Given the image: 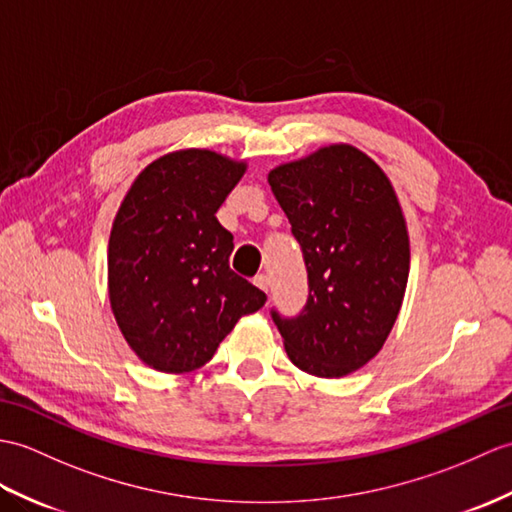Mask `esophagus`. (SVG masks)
Masks as SVG:
<instances>
[{
	"instance_id": "obj_1",
	"label": "esophagus",
	"mask_w": 512,
	"mask_h": 512,
	"mask_svg": "<svg viewBox=\"0 0 512 512\" xmlns=\"http://www.w3.org/2000/svg\"><path fill=\"white\" fill-rule=\"evenodd\" d=\"M253 283L257 285L259 290H264V292H268V288H270V279H268V275H257V277L253 279Z\"/></svg>"
}]
</instances>
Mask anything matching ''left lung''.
<instances>
[{
  "label": "left lung",
  "mask_w": 512,
  "mask_h": 512,
  "mask_svg": "<svg viewBox=\"0 0 512 512\" xmlns=\"http://www.w3.org/2000/svg\"><path fill=\"white\" fill-rule=\"evenodd\" d=\"M303 248L310 299L296 318L272 312L290 362L336 379L382 351L410 275V235L384 170L351 144H329L268 172Z\"/></svg>",
  "instance_id": "obj_1"
}]
</instances>
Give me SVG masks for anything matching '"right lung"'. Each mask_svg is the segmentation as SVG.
I'll return each mask as SVG.
<instances>
[{
    "mask_svg": "<svg viewBox=\"0 0 512 512\" xmlns=\"http://www.w3.org/2000/svg\"><path fill=\"white\" fill-rule=\"evenodd\" d=\"M207 148L163 154L137 174L109 237V301L128 347L154 371L205 366L266 294L229 268L233 235L216 211L246 172Z\"/></svg>",
    "mask_w": 512,
    "mask_h": 512,
    "instance_id": "add662e5",
    "label": "right lung"
}]
</instances>
